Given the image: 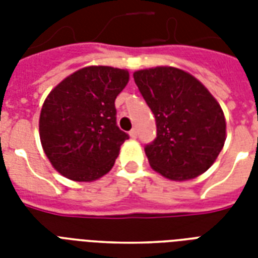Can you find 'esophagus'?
<instances>
[{"instance_id":"1","label":"esophagus","mask_w":258,"mask_h":258,"mask_svg":"<svg viewBox=\"0 0 258 258\" xmlns=\"http://www.w3.org/2000/svg\"><path fill=\"white\" fill-rule=\"evenodd\" d=\"M130 137L133 138V139H137L138 138V130L137 128H133L130 131Z\"/></svg>"}]
</instances>
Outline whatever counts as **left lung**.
<instances>
[{"mask_svg":"<svg viewBox=\"0 0 258 258\" xmlns=\"http://www.w3.org/2000/svg\"><path fill=\"white\" fill-rule=\"evenodd\" d=\"M134 80L157 123V138L145 147L150 166L171 180L206 171L226 139L218 101L194 76L174 67L137 71Z\"/></svg>","mask_w":258,"mask_h":258,"instance_id":"1","label":"left lung"}]
</instances>
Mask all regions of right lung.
Returning <instances> with one entry per match:
<instances>
[{
  "label": "right lung",
  "instance_id": "add662e5",
  "mask_svg": "<svg viewBox=\"0 0 258 258\" xmlns=\"http://www.w3.org/2000/svg\"><path fill=\"white\" fill-rule=\"evenodd\" d=\"M128 79L125 70L86 67L50 91L40 113V139L61 175L91 182L112 169L128 139L117 127L115 108V99Z\"/></svg>",
  "mask_w": 258,
  "mask_h": 258
}]
</instances>
